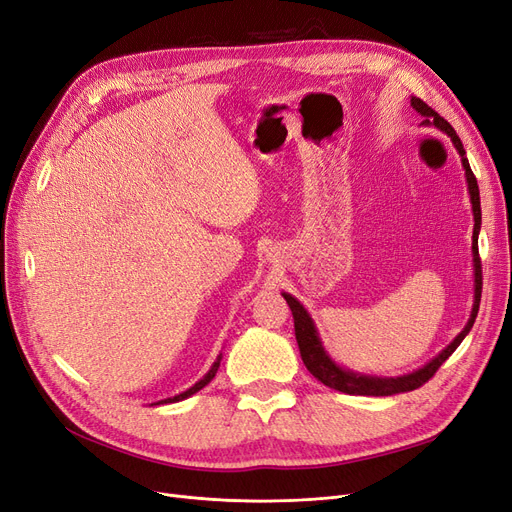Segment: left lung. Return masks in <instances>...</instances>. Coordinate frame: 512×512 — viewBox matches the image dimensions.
<instances>
[{
	"label": "left lung",
	"instance_id": "8db88e82",
	"mask_svg": "<svg viewBox=\"0 0 512 512\" xmlns=\"http://www.w3.org/2000/svg\"><path fill=\"white\" fill-rule=\"evenodd\" d=\"M411 107L420 113L424 118L422 124H432L441 128L445 135L456 145L458 154L462 158V166L466 170V183H468V194H470V202H472V215H475V230H472V261H475V304H472V312L466 327L462 329V333L453 339V342L439 354L434 356L430 363H426L422 369L401 375V377H373V375H361L354 373L348 369H342L339 365H335V361H331V356L325 352L323 342H320L318 331L314 327V320L310 318L308 310L299 304V301L289 295L282 293V297L287 299V304L293 312V320H295V337H297V346H299V354L301 361L308 367V371L316 377L318 382H323L325 386L346 392V394H361V396H390V394H399V392H409L424 386L430 377L437 373V369L447 361V358L456 352V348L462 344V339L468 335V331L475 325V318L479 312V301H481V257H479V230H481V198H479V185H477V177L472 175L468 158H466V149L460 141V137L456 135V130L451 128V124L441 118L437 111L432 107H428L422 99L411 97Z\"/></svg>",
	"mask_w": 512,
	"mask_h": 512
}]
</instances>
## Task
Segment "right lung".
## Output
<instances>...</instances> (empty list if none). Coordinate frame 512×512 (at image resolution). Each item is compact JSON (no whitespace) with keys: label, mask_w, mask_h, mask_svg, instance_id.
Returning a JSON list of instances; mask_svg holds the SVG:
<instances>
[{"label":"right lung","mask_w":512,"mask_h":512,"mask_svg":"<svg viewBox=\"0 0 512 512\" xmlns=\"http://www.w3.org/2000/svg\"><path fill=\"white\" fill-rule=\"evenodd\" d=\"M219 363H221V354L217 356V361L213 363V367L211 369H208V373L202 377V380L200 382H196L192 388H187L185 392H181V394H177V396H170V399H164V401H160V403H177V401H183V399H187V396H192V394H196L198 390H202L208 382H211L213 380V377H215V373H217V369H219ZM158 405V403H156Z\"/></svg>","instance_id":"add662e5"}]
</instances>
